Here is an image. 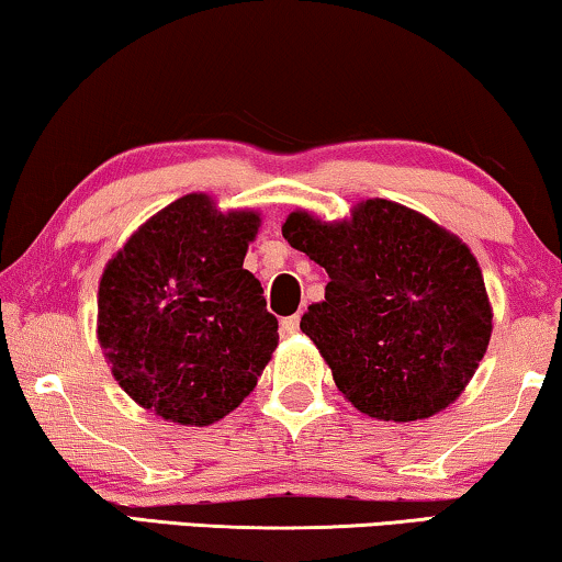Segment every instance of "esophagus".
Returning a JSON list of instances; mask_svg holds the SVG:
<instances>
[{
    "label": "esophagus",
    "mask_w": 562,
    "mask_h": 562,
    "mask_svg": "<svg viewBox=\"0 0 562 562\" xmlns=\"http://www.w3.org/2000/svg\"><path fill=\"white\" fill-rule=\"evenodd\" d=\"M299 322H301L299 314L286 316V319H281V335H283V337L296 335V331H299Z\"/></svg>",
    "instance_id": "1"
}]
</instances>
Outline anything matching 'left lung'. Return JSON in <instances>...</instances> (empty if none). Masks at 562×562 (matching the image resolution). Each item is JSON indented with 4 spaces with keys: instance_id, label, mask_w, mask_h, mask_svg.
<instances>
[{
    "instance_id": "obj_1",
    "label": "left lung",
    "mask_w": 562,
    "mask_h": 562,
    "mask_svg": "<svg viewBox=\"0 0 562 562\" xmlns=\"http://www.w3.org/2000/svg\"><path fill=\"white\" fill-rule=\"evenodd\" d=\"M281 233L329 273L301 331L357 411L418 420L457 401L492 337L482 271L457 235L390 200L335 225L299 210Z\"/></svg>"
}]
</instances>
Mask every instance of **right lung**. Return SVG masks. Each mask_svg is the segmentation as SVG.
<instances>
[{"instance_id":"obj_1","label":"right lung","mask_w":562,"mask_h":562,"mask_svg":"<svg viewBox=\"0 0 562 562\" xmlns=\"http://www.w3.org/2000/svg\"><path fill=\"white\" fill-rule=\"evenodd\" d=\"M261 217L184 194L105 266L99 341L113 378L146 411L210 426L238 408L279 345L261 281L243 268Z\"/></svg>"}]
</instances>
